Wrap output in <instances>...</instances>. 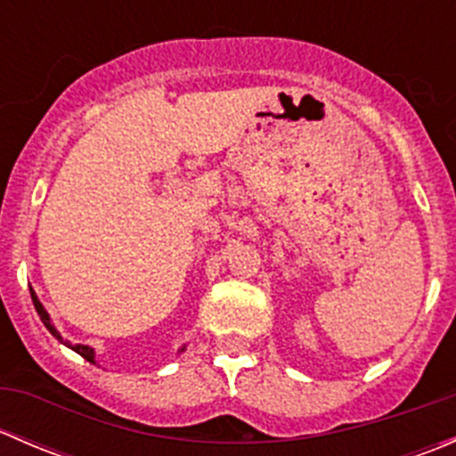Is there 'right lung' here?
<instances>
[{
	"label": "right lung",
	"instance_id": "obj_1",
	"mask_svg": "<svg viewBox=\"0 0 456 456\" xmlns=\"http://www.w3.org/2000/svg\"><path fill=\"white\" fill-rule=\"evenodd\" d=\"M30 296H32V305H35L37 314H39V317H41V322H44V324H45V329H48V330H50V333H53V335H54V338H57V339H59V342L68 344V346H70V348H72V351H77V353H79V355H81V357H84V360H87V362H90V364H94V351H92V348H90V346H84V344H70V342H66V339H61V335H59V330H57V329H54V326H53V322H50V315H48V314H45V309H44V306H41V302H39V300H37V296H35V293H30ZM181 351H183V348H181Z\"/></svg>",
	"mask_w": 456,
	"mask_h": 456
}]
</instances>
